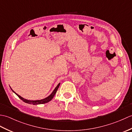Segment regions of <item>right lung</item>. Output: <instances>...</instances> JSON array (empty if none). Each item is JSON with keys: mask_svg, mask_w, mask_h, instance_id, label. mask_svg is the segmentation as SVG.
Wrapping results in <instances>:
<instances>
[{"mask_svg": "<svg viewBox=\"0 0 132 132\" xmlns=\"http://www.w3.org/2000/svg\"><path fill=\"white\" fill-rule=\"evenodd\" d=\"M60 83H59L58 85L57 86V87H56L55 88V89H54V90H53V91L52 92V93L50 94L49 96H48L46 98H45V99H41V100H27V99H24V98L22 97L21 96H20V95H19L18 94H16L15 92H14L12 90V88H11V87L10 88L11 89V90H12L14 92V93H15L17 95V96H18L20 98V99L23 100L24 102L27 103L28 104H33V105H37V104H41L46 103L47 102H50V100H52V99H53V97L54 96V95L56 94V92H57V89H58V88L59 87V86H60Z\"/></svg>", "mask_w": 132, "mask_h": 132, "instance_id": "add662e5", "label": "right lung"}]
</instances>
